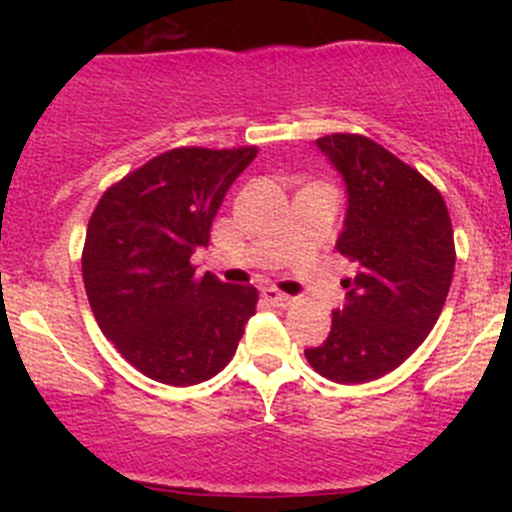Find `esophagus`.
<instances>
[{
	"instance_id": "obj_1",
	"label": "esophagus",
	"mask_w": 512,
	"mask_h": 512,
	"mask_svg": "<svg viewBox=\"0 0 512 512\" xmlns=\"http://www.w3.org/2000/svg\"><path fill=\"white\" fill-rule=\"evenodd\" d=\"M262 297H265V302H270L272 307H280V309H287L289 304L294 302V297H289V294L280 292V289H275V287L262 289Z\"/></svg>"
}]
</instances>
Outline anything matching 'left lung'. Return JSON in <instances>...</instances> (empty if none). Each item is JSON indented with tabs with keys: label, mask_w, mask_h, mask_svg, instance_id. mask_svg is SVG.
<instances>
[{
	"label": "left lung",
	"mask_w": 512,
	"mask_h": 512,
	"mask_svg": "<svg viewBox=\"0 0 512 512\" xmlns=\"http://www.w3.org/2000/svg\"><path fill=\"white\" fill-rule=\"evenodd\" d=\"M317 146L347 183L337 250L356 275L342 282L347 304L327 342L304 356L324 379L364 384L404 364L436 324L456 267L451 215L416 168L371 138L332 133Z\"/></svg>",
	"instance_id": "obj_1"
}]
</instances>
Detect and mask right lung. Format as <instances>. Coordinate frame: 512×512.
Listing matches in <instances>:
<instances>
[{
    "label": "right lung",
    "instance_id": "obj_1",
    "mask_svg": "<svg viewBox=\"0 0 512 512\" xmlns=\"http://www.w3.org/2000/svg\"><path fill=\"white\" fill-rule=\"evenodd\" d=\"M242 148H173L113 183L86 227L81 272L98 327L148 379L193 386L223 371L255 314L257 289L195 275L190 255L237 175Z\"/></svg>",
    "mask_w": 512,
    "mask_h": 512
}]
</instances>
